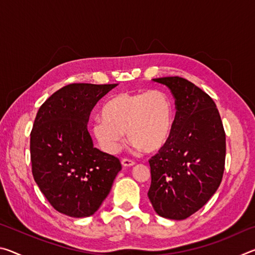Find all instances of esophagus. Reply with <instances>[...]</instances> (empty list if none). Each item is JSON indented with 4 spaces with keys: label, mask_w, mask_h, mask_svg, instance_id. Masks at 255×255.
<instances>
[{
    "label": "esophagus",
    "mask_w": 255,
    "mask_h": 255,
    "mask_svg": "<svg viewBox=\"0 0 255 255\" xmlns=\"http://www.w3.org/2000/svg\"><path fill=\"white\" fill-rule=\"evenodd\" d=\"M122 164H123L124 167H129V166L135 165V162L131 161V159H128V158H123Z\"/></svg>",
    "instance_id": "34e87169"
}]
</instances>
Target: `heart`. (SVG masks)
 <instances>
[{"mask_svg": "<svg viewBox=\"0 0 255 255\" xmlns=\"http://www.w3.org/2000/svg\"><path fill=\"white\" fill-rule=\"evenodd\" d=\"M102 118L92 125V132L100 147L117 153L127 131L133 147L153 153L169 140L173 126V106L165 92H120L101 108Z\"/></svg>", "mask_w": 255, "mask_h": 255, "instance_id": "obj_1", "label": "heart"}]
</instances>
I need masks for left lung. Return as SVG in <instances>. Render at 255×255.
I'll list each match as a JSON object with an SVG mask.
<instances>
[{"mask_svg":"<svg viewBox=\"0 0 255 255\" xmlns=\"http://www.w3.org/2000/svg\"><path fill=\"white\" fill-rule=\"evenodd\" d=\"M167 86L176 114L169 140L149 159L147 196L156 214L182 221L207 204L222 182L226 138L215 102L179 76L154 79Z\"/></svg>","mask_w":255,"mask_h":255,"instance_id":"obj_1","label":"left lung"}]
</instances>
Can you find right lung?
<instances>
[{
    "instance_id": "right-lung-1",
    "label": "right lung",
    "mask_w": 255,
    "mask_h": 255,
    "mask_svg": "<svg viewBox=\"0 0 255 255\" xmlns=\"http://www.w3.org/2000/svg\"><path fill=\"white\" fill-rule=\"evenodd\" d=\"M117 85L68 84L37 112L30 135L33 179L49 204L70 217L96 213L122 170L117 157L94 147L88 131L93 107Z\"/></svg>"
}]
</instances>
